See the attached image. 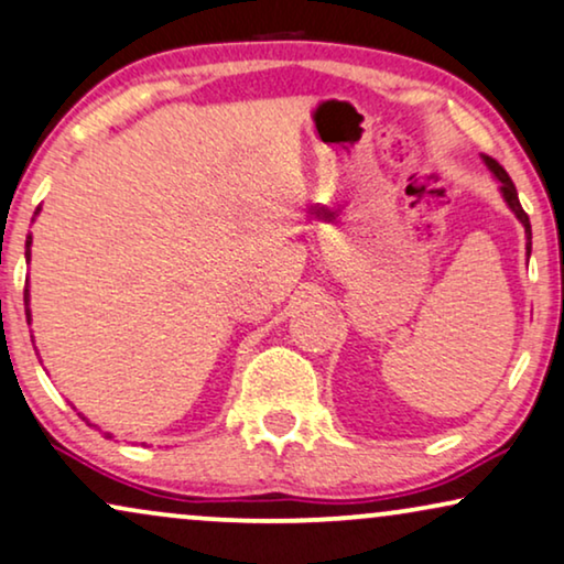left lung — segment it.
<instances>
[{"mask_svg":"<svg viewBox=\"0 0 564 564\" xmlns=\"http://www.w3.org/2000/svg\"><path fill=\"white\" fill-rule=\"evenodd\" d=\"M482 162H485V167L492 172V177L498 180V183H500V195H502V200H506V206L510 208V212L516 214V219L523 224V231H527V258H531V221H529L527 212H523L521 200H518V193H516V185H513V180L508 177V172L502 170L500 164L492 160V156L482 154Z\"/></svg>","mask_w":564,"mask_h":564,"instance_id":"8db88e82","label":"left lung"}]
</instances>
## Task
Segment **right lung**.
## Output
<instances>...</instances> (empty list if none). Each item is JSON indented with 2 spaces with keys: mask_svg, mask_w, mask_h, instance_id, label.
Instances as JSON below:
<instances>
[{
  "mask_svg": "<svg viewBox=\"0 0 564 564\" xmlns=\"http://www.w3.org/2000/svg\"><path fill=\"white\" fill-rule=\"evenodd\" d=\"M37 214H41V206L35 208V216ZM30 245H33V237L25 239V260H30ZM25 314H28V325H30V291H28V286H25ZM79 415H82V412H79ZM82 420H87V417L82 415ZM87 425H93V423H89V420H87ZM93 427H97V425H93ZM105 435H108V438H112V433H105Z\"/></svg>",
  "mask_w": 564,
  "mask_h": 564,
  "instance_id": "add662e5",
  "label": "right lung"
}]
</instances>
